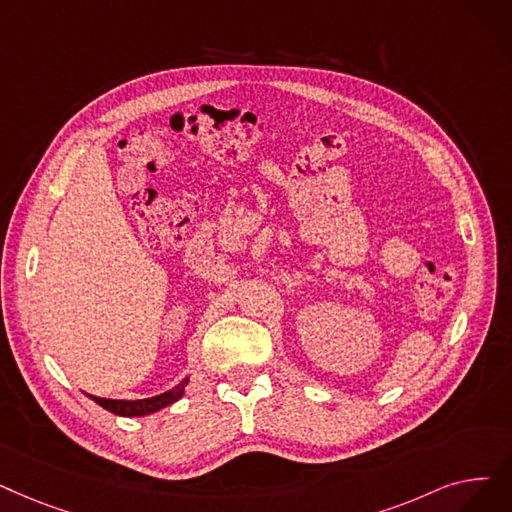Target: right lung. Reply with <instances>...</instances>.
Here are the masks:
<instances>
[{"instance_id":"add662e5","label":"right lung","mask_w":512,"mask_h":512,"mask_svg":"<svg viewBox=\"0 0 512 512\" xmlns=\"http://www.w3.org/2000/svg\"><path fill=\"white\" fill-rule=\"evenodd\" d=\"M188 385V379H184L180 385H175L173 389L154 395V397H146V399H106V397H96V395H87L98 406H102L104 410L113 412L117 416H146L157 412L161 408H167L171 404H175L177 399L184 395V387Z\"/></svg>"}]
</instances>
